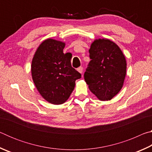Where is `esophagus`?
Returning a JSON list of instances; mask_svg holds the SVG:
<instances>
[{"instance_id":"esophagus-1","label":"esophagus","mask_w":152,"mask_h":152,"mask_svg":"<svg viewBox=\"0 0 152 152\" xmlns=\"http://www.w3.org/2000/svg\"><path fill=\"white\" fill-rule=\"evenodd\" d=\"M78 71V72H80V74H82V72H83V68H82V66H80V67H79V68H78V70H77Z\"/></svg>"}]
</instances>
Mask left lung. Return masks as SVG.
<instances>
[{"label":"left lung","instance_id":"8db88e82","mask_svg":"<svg viewBox=\"0 0 152 152\" xmlns=\"http://www.w3.org/2000/svg\"><path fill=\"white\" fill-rule=\"evenodd\" d=\"M91 61L84 80L100 101H109L122 88L127 62L119 46L107 39H95L89 50Z\"/></svg>","mask_w":152,"mask_h":152}]
</instances>
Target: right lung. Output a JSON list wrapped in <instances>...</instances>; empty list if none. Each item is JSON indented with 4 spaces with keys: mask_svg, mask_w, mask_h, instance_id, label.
<instances>
[{
    "mask_svg": "<svg viewBox=\"0 0 152 152\" xmlns=\"http://www.w3.org/2000/svg\"><path fill=\"white\" fill-rule=\"evenodd\" d=\"M65 43L48 39L36 50L31 63V75L38 92L53 104L65 102L81 74L71 65L72 54L64 53Z\"/></svg>",
    "mask_w": 152,
    "mask_h": 152,
    "instance_id": "obj_1",
    "label": "right lung"
}]
</instances>
